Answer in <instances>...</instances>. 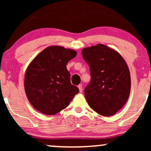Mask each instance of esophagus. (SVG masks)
Instances as JSON below:
<instances>
[{"instance_id": "1", "label": "esophagus", "mask_w": 151, "mask_h": 151, "mask_svg": "<svg viewBox=\"0 0 151 151\" xmlns=\"http://www.w3.org/2000/svg\"><path fill=\"white\" fill-rule=\"evenodd\" d=\"M78 88H79L80 92H82V89H83V88H82V84H79V85H78Z\"/></svg>"}]
</instances>
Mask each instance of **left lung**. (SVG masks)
Returning a JSON list of instances; mask_svg holds the SVG:
<instances>
[{"instance_id": "8db88e82", "label": "left lung", "mask_w": 151, "mask_h": 151, "mask_svg": "<svg viewBox=\"0 0 151 151\" xmlns=\"http://www.w3.org/2000/svg\"><path fill=\"white\" fill-rule=\"evenodd\" d=\"M82 55L91 76L84 91L88 104L102 116L115 115L130 95L131 75L127 63L117 51L102 44L84 48Z\"/></svg>"}]
</instances>
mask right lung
Returning a JSON list of instances; mask_svg holds the SVG:
<instances>
[{
  "mask_svg": "<svg viewBox=\"0 0 151 151\" xmlns=\"http://www.w3.org/2000/svg\"><path fill=\"white\" fill-rule=\"evenodd\" d=\"M76 54L73 49L50 46L29 65L24 74V91L30 104L39 112L56 114L69 106L79 92L71 84L67 69V64Z\"/></svg>",
  "mask_w": 151,
  "mask_h": 151,
  "instance_id": "1",
  "label": "right lung"
}]
</instances>
